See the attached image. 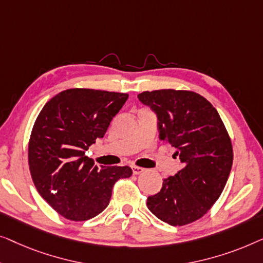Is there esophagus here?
Listing matches in <instances>:
<instances>
[{
	"label": "esophagus",
	"instance_id": "obj_1",
	"mask_svg": "<svg viewBox=\"0 0 263 263\" xmlns=\"http://www.w3.org/2000/svg\"><path fill=\"white\" fill-rule=\"evenodd\" d=\"M144 168H140V167H132V173L135 174V175H139V174H142V173H144Z\"/></svg>",
	"mask_w": 263,
	"mask_h": 263
}]
</instances>
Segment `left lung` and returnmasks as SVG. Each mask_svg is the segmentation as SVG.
Segmentation results:
<instances>
[{"label": "left lung", "instance_id": "left-lung-1", "mask_svg": "<svg viewBox=\"0 0 263 263\" xmlns=\"http://www.w3.org/2000/svg\"><path fill=\"white\" fill-rule=\"evenodd\" d=\"M138 99L157 114L160 138L175 147L183 164L147 198V209L173 227L193 223L209 212L227 184L234 160L229 133L217 109L194 91H143Z\"/></svg>", "mask_w": 263, "mask_h": 263}]
</instances>
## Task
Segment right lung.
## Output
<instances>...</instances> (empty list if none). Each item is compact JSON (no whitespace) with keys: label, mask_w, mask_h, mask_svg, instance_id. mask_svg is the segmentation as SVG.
<instances>
[{"label":"right lung","mask_w":263,"mask_h":263,"mask_svg":"<svg viewBox=\"0 0 263 263\" xmlns=\"http://www.w3.org/2000/svg\"><path fill=\"white\" fill-rule=\"evenodd\" d=\"M128 94L72 88L40 110L28 143V164L39 194L66 219L83 221L109 204L114 183L130 167H96L86 151L102 138Z\"/></svg>","instance_id":"right-lung-1"}]
</instances>
